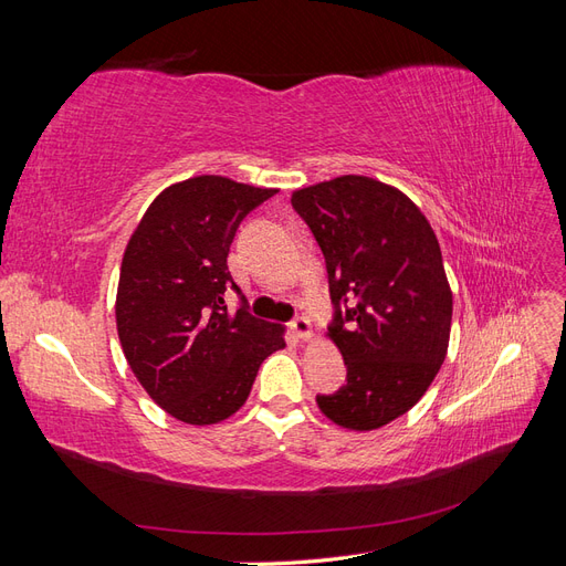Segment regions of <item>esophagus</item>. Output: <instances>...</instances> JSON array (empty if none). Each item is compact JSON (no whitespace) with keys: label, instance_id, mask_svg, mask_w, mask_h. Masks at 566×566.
I'll list each match as a JSON object with an SVG mask.
<instances>
[{"label":"esophagus","instance_id":"34e87169","mask_svg":"<svg viewBox=\"0 0 566 566\" xmlns=\"http://www.w3.org/2000/svg\"><path fill=\"white\" fill-rule=\"evenodd\" d=\"M290 331L295 333L297 339L302 342H310L314 337V328H312V321L306 316H297L293 323H290Z\"/></svg>","mask_w":566,"mask_h":566}]
</instances>
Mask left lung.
Segmentation results:
<instances>
[{
    "mask_svg": "<svg viewBox=\"0 0 566 566\" xmlns=\"http://www.w3.org/2000/svg\"><path fill=\"white\" fill-rule=\"evenodd\" d=\"M293 208L323 250L328 339L347 366V385L316 403L345 430H378L422 399L449 352L453 293L439 241L413 200L364 175L297 188Z\"/></svg>",
    "mask_w": 566,
    "mask_h": 566,
    "instance_id": "left-lung-1",
    "label": "left lung"
}]
</instances>
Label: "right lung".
<instances>
[{
    "label": "right lung",
    "instance_id": "obj_1",
    "mask_svg": "<svg viewBox=\"0 0 566 566\" xmlns=\"http://www.w3.org/2000/svg\"><path fill=\"white\" fill-rule=\"evenodd\" d=\"M219 175L167 186L129 235L115 323L148 397L186 424H217L248 397L285 325L227 310V256L243 217L276 193Z\"/></svg>",
    "mask_w": 566,
    "mask_h": 566
}]
</instances>
